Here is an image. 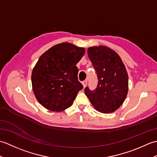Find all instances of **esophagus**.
I'll return each instance as SVG.
<instances>
[{
    "instance_id": "obj_1",
    "label": "esophagus",
    "mask_w": 157,
    "mask_h": 157,
    "mask_svg": "<svg viewBox=\"0 0 157 157\" xmlns=\"http://www.w3.org/2000/svg\"><path fill=\"white\" fill-rule=\"evenodd\" d=\"M87 84H88V81L87 80H84L82 82V84L83 86H84V88H85L86 86H87Z\"/></svg>"
}]
</instances>
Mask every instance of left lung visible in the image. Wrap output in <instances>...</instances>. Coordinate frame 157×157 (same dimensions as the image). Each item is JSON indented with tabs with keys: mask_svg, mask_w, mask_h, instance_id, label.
<instances>
[{
	"mask_svg": "<svg viewBox=\"0 0 157 157\" xmlns=\"http://www.w3.org/2000/svg\"><path fill=\"white\" fill-rule=\"evenodd\" d=\"M88 55L97 74L98 84L94 90L86 87L85 94L99 112H114L123 104L128 92L125 65L119 56L106 46L89 48Z\"/></svg>",
	"mask_w": 157,
	"mask_h": 157,
	"instance_id": "1",
	"label": "left lung"
}]
</instances>
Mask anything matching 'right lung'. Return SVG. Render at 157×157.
<instances>
[{"label":"right lung","mask_w":157,"mask_h":157,"mask_svg":"<svg viewBox=\"0 0 157 157\" xmlns=\"http://www.w3.org/2000/svg\"><path fill=\"white\" fill-rule=\"evenodd\" d=\"M84 53V48L64 42L53 46L39 58L32 84L36 99L44 107L59 112L72 105L83 88L76 64Z\"/></svg>","instance_id":"right-lung-1"}]
</instances>
